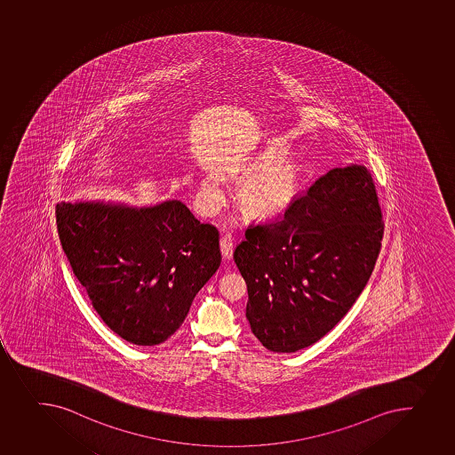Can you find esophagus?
<instances>
[{
	"instance_id": "esophagus-1",
	"label": "esophagus",
	"mask_w": 455,
	"mask_h": 455,
	"mask_svg": "<svg viewBox=\"0 0 455 455\" xmlns=\"http://www.w3.org/2000/svg\"><path fill=\"white\" fill-rule=\"evenodd\" d=\"M221 256L225 260H230L234 256V239L230 235H223L220 238Z\"/></svg>"
}]
</instances>
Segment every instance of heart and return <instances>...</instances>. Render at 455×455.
<instances>
[{
	"label": "heart",
	"mask_w": 455,
	"mask_h": 455,
	"mask_svg": "<svg viewBox=\"0 0 455 455\" xmlns=\"http://www.w3.org/2000/svg\"><path fill=\"white\" fill-rule=\"evenodd\" d=\"M296 188V174L285 164H270L248 177L241 189V201L248 212L267 216L283 210ZM225 185L219 176H208L201 183V198L207 207L219 205Z\"/></svg>",
	"instance_id": "b5f03b06"
}]
</instances>
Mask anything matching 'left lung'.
I'll list each match as a JSON object with an SVG mask.
<instances>
[{"label": "left lung", "mask_w": 455, "mask_h": 455, "mask_svg": "<svg viewBox=\"0 0 455 455\" xmlns=\"http://www.w3.org/2000/svg\"><path fill=\"white\" fill-rule=\"evenodd\" d=\"M383 234L374 180L356 164L328 172L275 220L248 226L234 259L252 334L276 353L321 340L365 288Z\"/></svg>", "instance_id": "8db88e82"}]
</instances>
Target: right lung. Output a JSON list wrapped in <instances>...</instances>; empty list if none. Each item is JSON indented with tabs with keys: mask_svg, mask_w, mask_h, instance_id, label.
Listing matches in <instances>:
<instances>
[{
	"mask_svg": "<svg viewBox=\"0 0 455 455\" xmlns=\"http://www.w3.org/2000/svg\"><path fill=\"white\" fill-rule=\"evenodd\" d=\"M56 223L94 310L137 346L168 340L220 266L216 228L177 199L143 208L60 203Z\"/></svg>",
	"mask_w": 455,
	"mask_h": 455,
	"instance_id": "right-lung-1",
	"label": "right lung"
}]
</instances>
